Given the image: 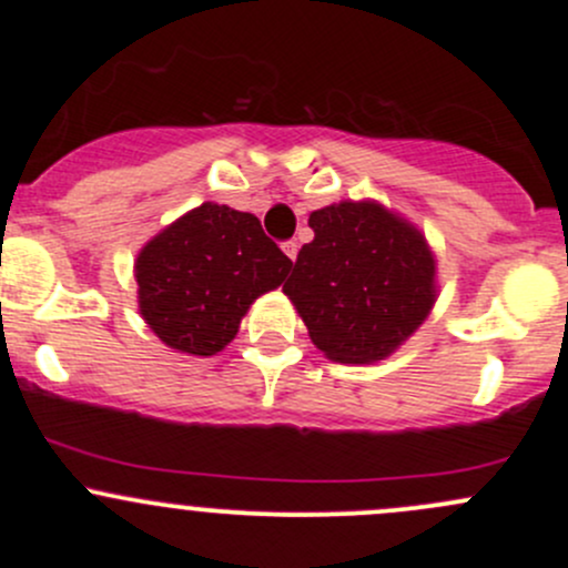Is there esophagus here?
Here are the masks:
<instances>
[{
	"label": "esophagus",
	"instance_id": "1",
	"mask_svg": "<svg viewBox=\"0 0 568 568\" xmlns=\"http://www.w3.org/2000/svg\"><path fill=\"white\" fill-rule=\"evenodd\" d=\"M283 252L291 257V261H296V252H300V244H296V242H285L283 244Z\"/></svg>",
	"mask_w": 568,
	"mask_h": 568
}]
</instances>
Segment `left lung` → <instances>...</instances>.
I'll return each instance as SVG.
<instances>
[{"instance_id": "left-lung-1", "label": "left lung", "mask_w": 568, "mask_h": 568, "mask_svg": "<svg viewBox=\"0 0 568 568\" xmlns=\"http://www.w3.org/2000/svg\"><path fill=\"white\" fill-rule=\"evenodd\" d=\"M307 225L285 296L311 341L335 363H376L417 329L437 300V261L426 239L374 200L326 205Z\"/></svg>"}]
</instances>
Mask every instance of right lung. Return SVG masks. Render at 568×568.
Returning <instances> with one entry per match:
<instances>
[{"label":"right lung","instance_id":"obj_1","mask_svg":"<svg viewBox=\"0 0 568 568\" xmlns=\"http://www.w3.org/2000/svg\"><path fill=\"white\" fill-rule=\"evenodd\" d=\"M291 266L255 214L203 203L136 255L140 313L170 348L211 357L236 337L252 302L277 288Z\"/></svg>","mask_w":568,"mask_h":568}]
</instances>
